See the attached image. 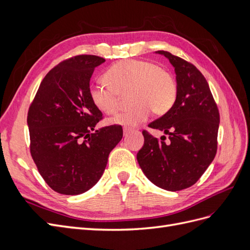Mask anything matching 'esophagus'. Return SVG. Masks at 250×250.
I'll use <instances>...</instances> for the list:
<instances>
[{
  "mask_svg": "<svg viewBox=\"0 0 250 250\" xmlns=\"http://www.w3.org/2000/svg\"><path fill=\"white\" fill-rule=\"evenodd\" d=\"M132 131H133V129H131V128H127V127L123 128V133H124L125 137H127V135L129 134L130 132H132Z\"/></svg>",
  "mask_w": 250,
  "mask_h": 250,
  "instance_id": "1",
  "label": "esophagus"
}]
</instances>
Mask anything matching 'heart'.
<instances>
[{"instance_id": "heart-1", "label": "heart", "mask_w": 250, "mask_h": 250, "mask_svg": "<svg viewBox=\"0 0 250 250\" xmlns=\"http://www.w3.org/2000/svg\"><path fill=\"white\" fill-rule=\"evenodd\" d=\"M105 81H95L89 86L93 104L105 115L120 107L121 96L129 93L132 106L109 120L110 124L127 128L138 126L150 118L167 113L177 98V84L173 75L164 67L146 60L127 59L110 66Z\"/></svg>"}]
</instances>
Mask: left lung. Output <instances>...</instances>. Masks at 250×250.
<instances>
[{"instance_id":"obj_1","label":"left lung","mask_w":250,"mask_h":250,"mask_svg":"<svg viewBox=\"0 0 250 250\" xmlns=\"http://www.w3.org/2000/svg\"><path fill=\"white\" fill-rule=\"evenodd\" d=\"M176 73L177 98L173 107L148 126L168 134L161 140L143 131L144 146L137 155L146 177L164 190L180 191L196 184L217 152L220 116L207 79L191 62L157 51Z\"/></svg>"}]
</instances>
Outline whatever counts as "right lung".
Returning <instances> with one entry per match:
<instances>
[{
	"label": "right lung",
	"mask_w": 250,
	"mask_h": 250,
	"mask_svg": "<svg viewBox=\"0 0 250 250\" xmlns=\"http://www.w3.org/2000/svg\"><path fill=\"white\" fill-rule=\"evenodd\" d=\"M104 62L96 55L63 60L44 76L30 104V153L43 180L59 194L78 195L94 187L122 140L121 125L95 131L103 117L89 98V81Z\"/></svg>",
	"instance_id": "right-lung-1"
}]
</instances>
